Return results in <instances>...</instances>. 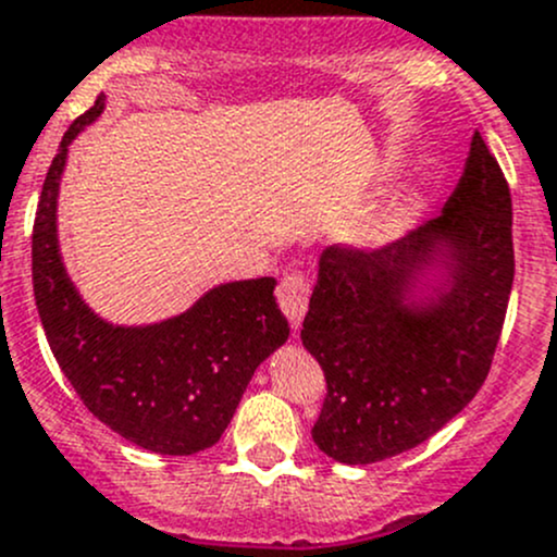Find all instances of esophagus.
I'll use <instances>...</instances> for the list:
<instances>
[{"label":"esophagus","instance_id":"1","mask_svg":"<svg viewBox=\"0 0 557 557\" xmlns=\"http://www.w3.org/2000/svg\"><path fill=\"white\" fill-rule=\"evenodd\" d=\"M277 301L280 310L288 318L290 329L299 331L307 314V305H310V283L305 280V274H285L283 283L277 285Z\"/></svg>","mask_w":557,"mask_h":557}]
</instances>
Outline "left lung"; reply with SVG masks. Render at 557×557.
Wrapping results in <instances>:
<instances>
[{"label":"left lung","instance_id":"8db88e82","mask_svg":"<svg viewBox=\"0 0 557 557\" xmlns=\"http://www.w3.org/2000/svg\"><path fill=\"white\" fill-rule=\"evenodd\" d=\"M318 267L301 329L329 385L314 445L350 466L423 445L485 383L515 280L512 196L480 132L440 218Z\"/></svg>","mask_w":557,"mask_h":557}]
</instances>
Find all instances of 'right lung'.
<instances>
[{
    "mask_svg": "<svg viewBox=\"0 0 557 557\" xmlns=\"http://www.w3.org/2000/svg\"><path fill=\"white\" fill-rule=\"evenodd\" d=\"M104 110V94L64 134L39 194L32 277L45 336L94 418L159 455H194L221 440L256 369L285 345L274 277L234 280L185 312L145 325L99 318L59 250V188L70 145Z\"/></svg>",
    "mask_w": 557,
    "mask_h": 557,
    "instance_id": "add662e5",
    "label": "right lung"
}]
</instances>
